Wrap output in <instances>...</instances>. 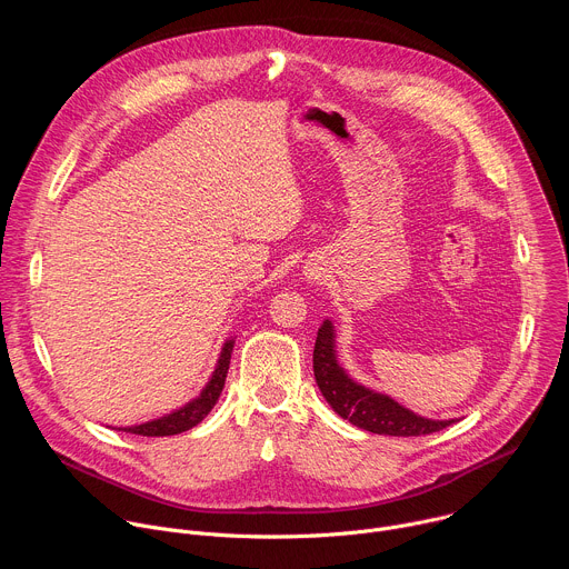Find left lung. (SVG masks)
<instances>
[{
	"instance_id": "left-lung-1",
	"label": "left lung",
	"mask_w": 569,
	"mask_h": 569,
	"mask_svg": "<svg viewBox=\"0 0 569 569\" xmlns=\"http://www.w3.org/2000/svg\"><path fill=\"white\" fill-rule=\"evenodd\" d=\"M312 371L321 396L327 398L331 408L347 419L349 423L389 437H423L439 432L455 423L435 421L415 415L412 410L402 408L400 402L389 398L387 393L373 391L360 382H356L338 362L336 353V331L333 323L327 319L321 323L312 351Z\"/></svg>"
}]
</instances>
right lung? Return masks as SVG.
<instances>
[{
	"instance_id": "obj_1",
	"label": "right lung",
	"mask_w": 569,
	"mask_h": 569,
	"mask_svg": "<svg viewBox=\"0 0 569 569\" xmlns=\"http://www.w3.org/2000/svg\"><path fill=\"white\" fill-rule=\"evenodd\" d=\"M233 338L224 342L222 351H220V358H218V365L209 378V382L204 385V389L200 391L198 398L189 400L184 408L161 417V419H154V421H146L141 426H132V428H119L123 432H130V435H141V437H171V435H180V432H187L191 430L193 426H198L216 405L222 387H224V378H227V369H229V360H231V351H233Z\"/></svg>"
}]
</instances>
